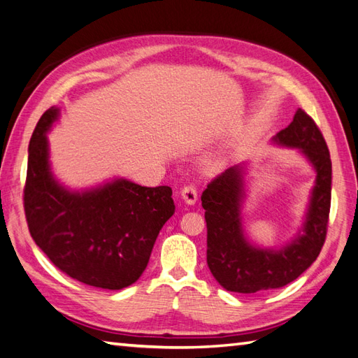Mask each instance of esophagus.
<instances>
[{
  "instance_id": "34e87169",
  "label": "esophagus",
  "mask_w": 358,
  "mask_h": 358,
  "mask_svg": "<svg viewBox=\"0 0 358 358\" xmlns=\"http://www.w3.org/2000/svg\"><path fill=\"white\" fill-rule=\"evenodd\" d=\"M181 196L182 199H185V203L192 206L196 203V198H198V192H196V187L194 185H189V186H185L181 189Z\"/></svg>"
}]
</instances>
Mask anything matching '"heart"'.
<instances>
[{"label":"heart","mask_w":358,"mask_h":358,"mask_svg":"<svg viewBox=\"0 0 358 358\" xmlns=\"http://www.w3.org/2000/svg\"><path fill=\"white\" fill-rule=\"evenodd\" d=\"M218 164H220V160L217 159V157H215V155H213V157H210V159H209V160H207V162H206V168H207V169H209V171H212V169H215V168H217V166H218Z\"/></svg>","instance_id":"obj_1"}]
</instances>
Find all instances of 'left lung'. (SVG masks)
Masks as SVG:
<instances>
[{
	"mask_svg": "<svg viewBox=\"0 0 358 358\" xmlns=\"http://www.w3.org/2000/svg\"><path fill=\"white\" fill-rule=\"evenodd\" d=\"M299 149L315 172V181L297 235L282 247L264 248L248 241L243 227L245 163L224 171L201 195L207 224V265L218 284L234 293H257L285 287L317 259L327 238L331 207V159L327 141L303 110L271 138Z\"/></svg>",
	"mask_w": 358,
	"mask_h": 358,
	"instance_id": "obj_1",
	"label": "left lung"
}]
</instances>
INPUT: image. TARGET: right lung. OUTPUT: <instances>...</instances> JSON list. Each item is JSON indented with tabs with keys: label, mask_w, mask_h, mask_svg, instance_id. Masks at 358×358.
<instances>
[{
	"label": "right lung",
	"mask_w": 358,
	"mask_h": 358,
	"mask_svg": "<svg viewBox=\"0 0 358 358\" xmlns=\"http://www.w3.org/2000/svg\"><path fill=\"white\" fill-rule=\"evenodd\" d=\"M59 117L52 106L29 145L24 210L30 235L57 268L82 284L122 289L141 276L155 239L176 204L169 186L145 187L114 178L71 190L50 166L47 132Z\"/></svg>",
	"instance_id": "add662e5"
}]
</instances>
